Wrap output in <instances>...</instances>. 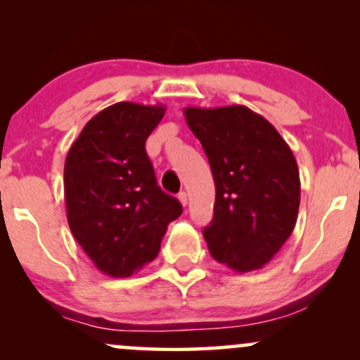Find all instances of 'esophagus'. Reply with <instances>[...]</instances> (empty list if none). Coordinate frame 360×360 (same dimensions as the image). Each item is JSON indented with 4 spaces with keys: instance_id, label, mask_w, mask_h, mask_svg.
Masks as SVG:
<instances>
[{
    "instance_id": "34e87169",
    "label": "esophagus",
    "mask_w": 360,
    "mask_h": 360,
    "mask_svg": "<svg viewBox=\"0 0 360 360\" xmlns=\"http://www.w3.org/2000/svg\"><path fill=\"white\" fill-rule=\"evenodd\" d=\"M177 198H179L181 205H183V206H188V194H186V193L183 191V193H179V196H177Z\"/></svg>"
}]
</instances>
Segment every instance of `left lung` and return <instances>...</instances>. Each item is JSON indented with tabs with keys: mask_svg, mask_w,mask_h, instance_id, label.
<instances>
[{
	"mask_svg": "<svg viewBox=\"0 0 360 360\" xmlns=\"http://www.w3.org/2000/svg\"><path fill=\"white\" fill-rule=\"evenodd\" d=\"M214 179L213 220L205 240L235 272L260 269L296 225L301 183L295 155L262 115L243 105L184 108Z\"/></svg>",
	"mask_w": 360,
	"mask_h": 360,
	"instance_id": "obj_1",
	"label": "left lung"
}]
</instances>
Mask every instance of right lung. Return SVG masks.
<instances>
[{
  "label": "right lung",
  "mask_w": 360,
  "mask_h": 360,
  "mask_svg": "<svg viewBox=\"0 0 360 360\" xmlns=\"http://www.w3.org/2000/svg\"><path fill=\"white\" fill-rule=\"evenodd\" d=\"M164 105L122 101L86 123L65 157L69 229L103 274L128 278L152 262L167 225L183 213L157 186L146 140Z\"/></svg>",
  "instance_id": "add662e5"
}]
</instances>
